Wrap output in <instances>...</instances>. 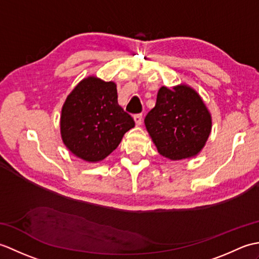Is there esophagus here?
Listing matches in <instances>:
<instances>
[{
	"label": "esophagus",
	"mask_w": 259,
	"mask_h": 259,
	"mask_svg": "<svg viewBox=\"0 0 259 259\" xmlns=\"http://www.w3.org/2000/svg\"><path fill=\"white\" fill-rule=\"evenodd\" d=\"M134 120H135V122H136V125H141V123H142V115L141 114L134 115Z\"/></svg>",
	"instance_id": "esophagus-1"
}]
</instances>
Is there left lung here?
<instances>
[{"label": "left lung", "mask_w": 259, "mask_h": 259, "mask_svg": "<svg viewBox=\"0 0 259 259\" xmlns=\"http://www.w3.org/2000/svg\"><path fill=\"white\" fill-rule=\"evenodd\" d=\"M145 124L158 152L176 161L199 155L210 136L212 120L199 93L180 83L159 89Z\"/></svg>", "instance_id": "obj_1"}]
</instances>
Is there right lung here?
Returning a JSON list of instances; mask_svg holds the SVG:
<instances>
[{
  "mask_svg": "<svg viewBox=\"0 0 259 259\" xmlns=\"http://www.w3.org/2000/svg\"><path fill=\"white\" fill-rule=\"evenodd\" d=\"M135 126L118 104L117 84L96 75L82 79L69 93L60 117L64 146L83 161H102Z\"/></svg>",
  "mask_w": 259,
  "mask_h": 259,
  "instance_id": "obj_1",
  "label": "right lung"
}]
</instances>
